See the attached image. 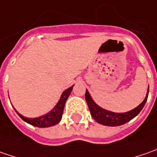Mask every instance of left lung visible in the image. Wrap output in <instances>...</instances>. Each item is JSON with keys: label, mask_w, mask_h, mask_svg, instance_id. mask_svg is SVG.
I'll use <instances>...</instances> for the list:
<instances>
[{"label": "left lung", "mask_w": 157, "mask_h": 157, "mask_svg": "<svg viewBox=\"0 0 157 157\" xmlns=\"http://www.w3.org/2000/svg\"><path fill=\"white\" fill-rule=\"evenodd\" d=\"M148 95V88L146 97L142 103L138 106H136V108L126 113H114V112L108 111L100 107V105H97L94 102V100L91 97L87 90L86 92V100L89 110L91 113V115L98 123L104 125V126H108V127H117V126H121V125L128 122L132 119L136 117V115L139 114V113L142 111V109L147 101Z\"/></svg>", "instance_id": "obj_1"}]
</instances>
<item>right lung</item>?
Returning <instances> with one entry per match:
<instances>
[{"label":"right lung","instance_id":"1","mask_svg":"<svg viewBox=\"0 0 157 157\" xmlns=\"http://www.w3.org/2000/svg\"><path fill=\"white\" fill-rule=\"evenodd\" d=\"M72 87H73V86L69 87L68 89H66L65 91H63L60 99L58 100V102L57 103V105L53 107V109H52L48 113H46L44 115H42L40 117L36 118H28L24 117L23 115H21V113H19L15 109V112L17 113V114L24 121H26L27 123L30 124L32 126H35V127H37V128H49V127L55 126L62 119L64 104H65L66 100H67L68 97H69L71 91H72Z\"/></svg>","mask_w":157,"mask_h":157}]
</instances>
